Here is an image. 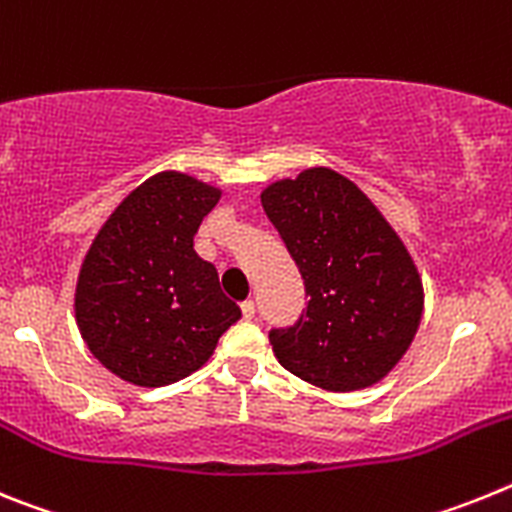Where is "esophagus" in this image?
<instances>
[{
	"label": "esophagus",
	"mask_w": 512,
	"mask_h": 512,
	"mask_svg": "<svg viewBox=\"0 0 512 512\" xmlns=\"http://www.w3.org/2000/svg\"><path fill=\"white\" fill-rule=\"evenodd\" d=\"M241 312H243V318L251 320L253 315H256V305H253L251 300H246V302H243V305H241Z\"/></svg>",
	"instance_id": "obj_1"
}]
</instances>
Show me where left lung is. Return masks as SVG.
Listing matches in <instances>:
<instances>
[{
	"label": "left lung",
	"mask_w": 512,
	"mask_h": 512,
	"mask_svg": "<svg viewBox=\"0 0 512 512\" xmlns=\"http://www.w3.org/2000/svg\"><path fill=\"white\" fill-rule=\"evenodd\" d=\"M261 205L295 259L307 310L271 330L279 364L328 392L382 382L423 318V282L387 217L351 179L325 166L277 179Z\"/></svg>",
	"instance_id": "8db88e82"
}]
</instances>
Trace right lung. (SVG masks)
<instances>
[{"label": "right lung", "mask_w": 512, "mask_h": 512, "mask_svg": "<svg viewBox=\"0 0 512 512\" xmlns=\"http://www.w3.org/2000/svg\"><path fill=\"white\" fill-rule=\"evenodd\" d=\"M223 189L184 171H158L112 210L81 261L79 333L122 382L166 387L207 364L241 310L215 266L194 253L202 217Z\"/></svg>", "instance_id": "add662e5"}]
</instances>
